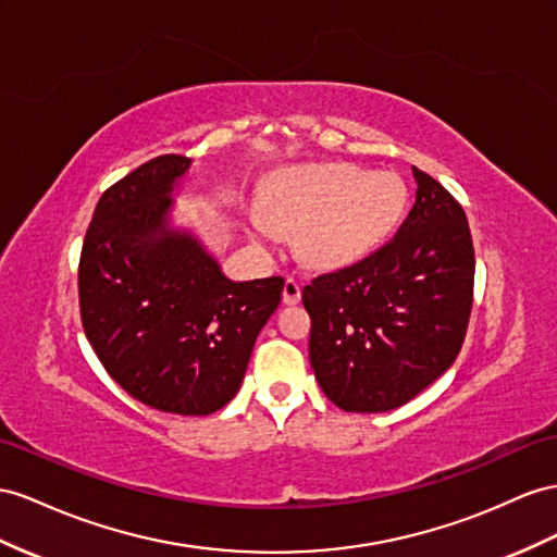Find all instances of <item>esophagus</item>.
Returning <instances> with one entry per match:
<instances>
[{
    "label": "esophagus",
    "instance_id": "34e87169",
    "mask_svg": "<svg viewBox=\"0 0 557 557\" xmlns=\"http://www.w3.org/2000/svg\"><path fill=\"white\" fill-rule=\"evenodd\" d=\"M282 298H284V304H287V306H296L298 301H301V287H298L296 280L284 282Z\"/></svg>",
    "mask_w": 557,
    "mask_h": 557
}]
</instances>
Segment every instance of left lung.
<instances>
[{
  "label": "left lung",
  "mask_w": 557,
  "mask_h": 557,
  "mask_svg": "<svg viewBox=\"0 0 557 557\" xmlns=\"http://www.w3.org/2000/svg\"><path fill=\"white\" fill-rule=\"evenodd\" d=\"M193 160L162 154L98 199L79 259V310L98 360L143 405L183 417L223 409L245 381L280 277L235 282L174 223Z\"/></svg>",
  "instance_id": "obj_1"
}]
</instances>
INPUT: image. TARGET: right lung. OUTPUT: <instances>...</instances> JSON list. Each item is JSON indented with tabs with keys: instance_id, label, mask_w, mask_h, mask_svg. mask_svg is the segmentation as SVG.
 <instances>
[{
	"instance_id": "obj_1",
	"label": "right lung",
	"mask_w": 557,
	"mask_h": 557,
	"mask_svg": "<svg viewBox=\"0 0 557 557\" xmlns=\"http://www.w3.org/2000/svg\"><path fill=\"white\" fill-rule=\"evenodd\" d=\"M414 207L369 249L397 185L369 199L346 233L344 268L304 289L310 364L330 400L360 414L407 405L454 364L473 304V239L461 205L417 166Z\"/></svg>"
}]
</instances>
